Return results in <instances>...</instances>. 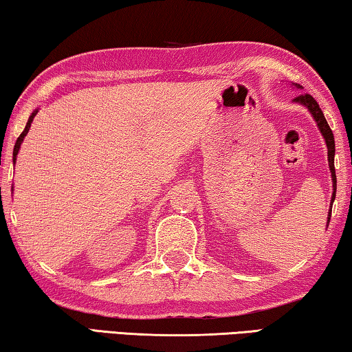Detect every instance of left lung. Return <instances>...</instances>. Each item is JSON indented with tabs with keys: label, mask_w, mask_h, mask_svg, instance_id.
<instances>
[{
	"label": "left lung",
	"mask_w": 352,
	"mask_h": 352,
	"mask_svg": "<svg viewBox=\"0 0 352 352\" xmlns=\"http://www.w3.org/2000/svg\"><path fill=\"white\" fill-rule=\"evenodd\" d=\"M296 89H299V84H295ZM293 102H299V104L306 106L309 109V112L314 115V120L318 124V129L321 131L322 137H324L326 140V146H327V160H329V168H331V175H332V182H333V193H332V199L331 203H333V199H336V190H337V176H336V166H333V155H336V142H333V134L329 128V124H327L326 118H324V113L318 106V102L314 100L312 95L309 94H302L296 96ZM331 212H332V206H331V210H329V217H327V224H329L331 220Z\"/></svg>",
	"instance_id": "obj_1"
}]
</instances>
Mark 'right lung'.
I'll use <instances>...</instances> for the list:
<instances>
[{
	"mask_svg": "<svg viewBox=\"0 0 352 352\" xmlns=\"http://www.w3.org/2000/svg\"><path fill=\"white\" fill-rule=\"evenodd\" d=\"M37 112H38V109H36V111H34L32 113H31V117H30V120H28V123H26V128H25V131L21 132L20 134V137L16 138V142H15V146H14V164H15V160H16V154H19V151H20V146H21V143H23V138L26 137V134H28V131H30V128H31V123H32V120H34V117H36L37 115Z\"/></svg>",
	"mask_w": 352,
	"mask_h": 352,
	"instance_id": "1",
	"label": "right lung"
}]
</instances>
